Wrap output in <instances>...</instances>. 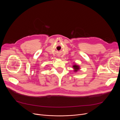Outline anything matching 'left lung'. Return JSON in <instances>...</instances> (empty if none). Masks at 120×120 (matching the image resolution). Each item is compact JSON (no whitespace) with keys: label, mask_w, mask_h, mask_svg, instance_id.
I'll return each instance as SVG.
<instances>
[{"label":"left lung","mask_w":120,"mask_h":120,"mask_svg":"<svg viewBox=\"0 0 120 120\" xmlns=\"http://www.w3.org/2000/svg\"><path fill=\"white\" fill-rule=\"evenodd\" d=\"M73 68L74 69V71L76 72L77 71H78L79 69H80V67L78 65H73Z\"/></svg>","instance_id":"left-lung-1"}]
</instances>
